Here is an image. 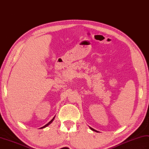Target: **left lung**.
I'll use <instances>...</instances> for the list:
<instances>
[{"label": "left lung", "instance_id": "8db88e82", "mask_svg": "<svg viewBox=\"0 0 149 149\" xmlns=\"http://www.w3.org/2000/svg\"><path fill=\"white\" fill-rule=\"evenodd\" d=\"M92 130H93V129H92Z\"/></svg>", "mask_w": 149, "mask_h": 149}]
</instances>
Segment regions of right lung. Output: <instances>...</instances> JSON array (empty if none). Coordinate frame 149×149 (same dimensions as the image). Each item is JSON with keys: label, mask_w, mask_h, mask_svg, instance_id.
Instances as JSON below:
<instances>
[{"label": "right lung", "mask_w": 149, "mask_h": 149, "mask_svg": "<svg viewBox=\"0 0 149 149\" xmlns=\"http://www.w3.org/2000/svg\"><path fill=\"white\" fill-rule=\"evenodd\" d=\"M55 120V117H54V118H53V119H52V120H51L50 121H49V123H48V124H47V125H46L45 126H44V127H42V128H45V127H48V126H49V125H50V124H51V123H52V122L53 121V120Z\"/></svg>", "instance_id": "add662e5"}]
</instances>
